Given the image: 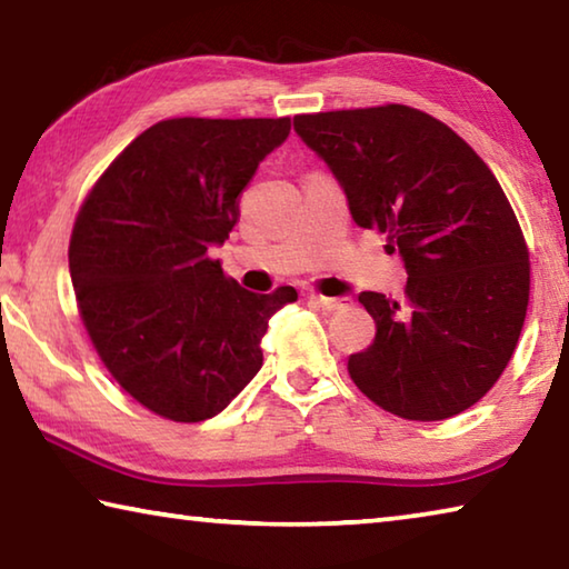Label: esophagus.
<instances>
[{
    "mask_svg": "<svg viewBox=\"0 0 569 569\" xmlns=\"http://www.w3.org/2000/svg\"><path fill=\"white\" fill-rule=\"evenodd\" d=\"M308 301H311V306L321 308V311H339V308L346 306V298H326V296H319V293L308 296Z\"/></svg>",
    "mask_w": 569,
    "mask_h": 569,
    "instance_id": "1",
    "label": "esophagus"
}]
</instances>
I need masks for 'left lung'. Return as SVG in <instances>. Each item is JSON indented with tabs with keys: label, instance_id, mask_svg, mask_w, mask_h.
Instances as JSON below:
<instances>
[{
	"label": "left lung",
	"instance_id": "obj_1",
	"mask_svg": "<svg viewBox=\"0 0 569 569\" xmlns=\"http://www.w3.org/2000/svg\"><path fill=\"white\" fill-rule=\"evenodd\" d=\"M293 130L409 276L403 301L359 296L377 339L351 353L353 383L413 421L469 409L502 377L529 303L527 243L502 186L455 130L407 104L296 114Z\"/></svg>",
	"mask_w": 569,
	"mask_h": 569
}]
</instances>
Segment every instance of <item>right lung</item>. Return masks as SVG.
Segmentation results:
<instances>
[{
	"mask_svg": "<svg viewBox=\"0 0 569 569\" xmlns=\"http://www.w3.org/2000/svg\"><path fill=\"white\" fill-rule=\"evenodd\" d=\"M291 118L152 124L94 182L70 238L84 329L112 379L170 421L223 411L263 366L271 316L293 286L253 293L208 256Z\"/></svg>",
	"mask_w": 569,
	"mask_h": 569,
	"instance_id": "add662e5",
	"label": "right lung"
}]
</instances>
